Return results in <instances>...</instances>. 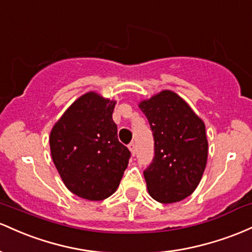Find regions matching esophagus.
I'll list each match as a JSON object with an SVG mask.
<instances>
[{
    "instance_id": "esophagus-1",
    "label": "esophagus",
    "mask_w": 252,
    "mask_h": 252,
    "mask_svg": "<svg viewBox=\"0 0 252 252\" xmlns=\"http://www.w3.org/2000/svg\"><path fill=\"white\" fill-rule=\"evenodd\" d=\"M128 149H129V151H131V154H132V156H134L135 155V145H134V143H131L128 145Z\"/></svg>"
}]
</instances>
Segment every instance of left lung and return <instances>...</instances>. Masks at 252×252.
I'll return each mask as SVG.
<instances>
[{
	"mask_svg": "<svg viewBox=\"0 0 252 252\" xmlns=\"http://www.w3.org/2000/svg\"><path fill=\"white\" fill-rule=\"evenodd\" d=\"M154 132L155 157L144 171L150 196L174 203L193 194L205 171L208 141L202 119L171 90L140 101Z\"/></svg>",
	"mask_w": 252,
	"mask_h": 252,
	"instance_id": "8db88e82",
	"label": "left lung"
}]
</instances>
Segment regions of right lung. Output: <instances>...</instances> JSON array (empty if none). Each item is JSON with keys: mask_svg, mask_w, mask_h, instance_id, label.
Returning a JSON list of instances; mask_svg holds the SVG:
<instances>
[{"mask_svg": "<svg viewBox=\"0 0 252 252\" xmlns=\"http://www.w3.org/2000/svg\"><path fill=\"white\" fill-rule=\"evenodd\" d=\"M117 101L88 92L70 104L50 133L52 160L65 187L100 201L117 190L131 152L118 139Z\"/></svg>", "mask_w": 252, "mask_h": 252, "instance_id": "add662e5", "label": "right lung"}]
</instances>
